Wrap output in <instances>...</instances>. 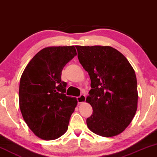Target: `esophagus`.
<instances>
[{
	"mask_svg": "<svg viewBox=\"0 0 157 157\" xmlns=\"http://www.w3.org/2000/svg\"><path fill=\"white\" fill-rule=\"evenodd\" d=\"M77 101H78V104H81V103L85 102L86 101V96L84 94H81L80 96L77 97Z\"/></svg>",
	"mask_w": 157,
	"mask_h": 157,
	"instance_id": "34e87169",
	"label": "esophagus"
}]
</instances>
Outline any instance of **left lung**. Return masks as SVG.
Returning a JSON list of instances; mask_svg holds the SVG:
<instances>
[{
	"instance_id": "1",
	"label": "left lung",
	"mask_w": 157,
	"mask_h": 157,
	"mask_svg": "<svg viewBox=\"0 0 157 157\" xmlns=\"http://www.w3.org/2000/svg\"><path fill=\"white\" fill-rule=\"evenodd\" d=\"M76 48L78 61L91 79V89L86 101L93 113L86 119L87 126L99 136H117L129 125L137 109L134 68L121 53L111 46Z\"/></svg>"
}]
</instances>
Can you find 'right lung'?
Returning a JSON list of instances; mask_svg holds the SVG:
<instances>
[{
    "label": "right lung",
    "instance_id": "obj_1",
    "mask_svg": "<svg viewBox=\"0 0 157 157\" xmlns=\"http://www.w3.org/2000/svg\"><path fill=\"white\" fill-rule=\"evenodd\" d=\"M75 56L74 46L46 47L34 56L21 75V113L30 129L44 140L65 134L77 105L76 98L65 94L67 83L61 81L62 70Z\"/></svg>",
    "mask_w": 157,
    "mask_h": 157
}]
</instances>
